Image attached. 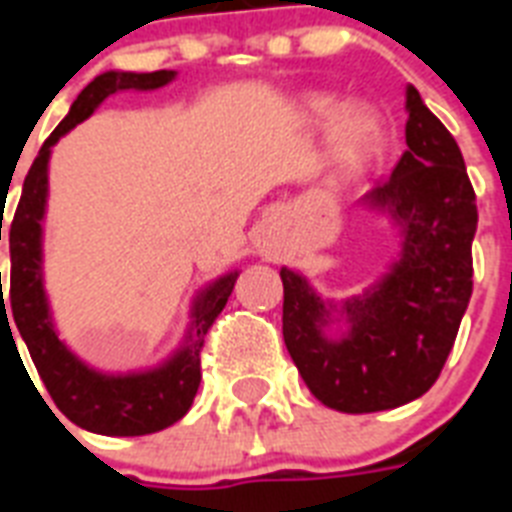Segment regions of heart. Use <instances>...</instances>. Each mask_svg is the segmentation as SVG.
Returning a JSON list of instances; mask_svg holds the SVG:
<instances>
[{"mask_svg":"<svg viewBox=\"0 0 512 512\" xmlns=\"http://www.w3.org/2000/svg\"><path fill=\"white\" fill-rule=\"evenodd\" d=\"M311 108L321 124L341 122L335 132V159L342 170L358 172L377 159L382 151V140H385V127L372 108H353L345 115L344 111L348 110L345 103L332 95L313 98Z\"/></svg>","mask_w":512,"mask_h":512,"instance_id":"obj_1","label":"heart"}]
</instances>
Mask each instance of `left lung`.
I'll return each instance as SVG.
<instances>
[{"label": "left lung", "mask_w": 512, "mask_h": 512, "mask_svg": "<svg viewBox=\"0 0 512 512\" xmlns=\"http://www.w3.org/2000/svg\"><path fill=\"white\" fill-rule=\"evenodd\" d=\"M406 111L404 156L366 193L401 225L388 276L337 311L300 273L281 268L289 356L313 396L345 414L396 409L428 393L473 295L478 209L465 159L412 84ZM335 312L349 324L340 338L326 332Z\"/></svg>", "instance_id": "1"}]
</instances>
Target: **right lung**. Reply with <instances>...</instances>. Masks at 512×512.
I'll list each match as a JSON object with an SVG mask.
<instances>
[{
  "mask_svg": "<svg viewBox=\"0 0 512 512\" xmlns=\"http://www.w3.org/2000/svg\"><path fill=\"white\" fill-rule=\"evenodd\" d=\"M172 79H175V71H154V74L108 71V74L92 79L79 92L66 119L39 148V156L23 180V193H20L18 209L10 223V295H7L10 305L4 308L2 295L0 316L15 319V327L26 342L36 372L60 412L79 428L103 433V436L156 433V430L170 428L172 422L180 420L191 409L193 396L201 382L204 337L228 303L239 273H228L223 279H217L212 287H207L196 297L191 332L185 337L183 348L177 350L167 364L140 374L95 372L60 342L58 332L52 327L47 297H44L42 217L44 204H47V162H50V148L68 130H74L76 124L84 122L108 95L119 90H156ZM7 310L11 313L7 314ZM7 329H10V321H7Z\"/></svg>",
  "mask_w": 512,
  "mask_h": 512,
  "instance_id": "add662e5",
  "label": "right lung"
}]
</instances>
